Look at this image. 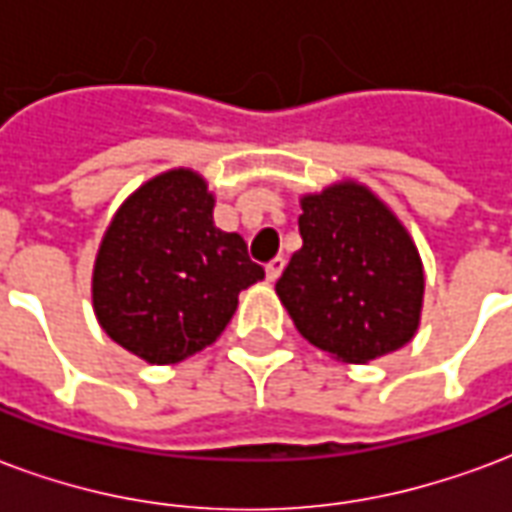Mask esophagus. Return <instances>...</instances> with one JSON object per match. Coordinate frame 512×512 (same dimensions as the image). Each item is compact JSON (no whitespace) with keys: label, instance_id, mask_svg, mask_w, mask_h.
<instances>
[{"label":"esophagus","instance_id":"34e87169","mask_svg":"<svg viewBox=\"0 0 512 512\" xmlns=\"http://www.w3.org/2000/svg\"><path fill=\"white\" fill-rule=\"evenodd\" d=\"M283 267H286V259H283V256H275V259L267 264V281H272V283L278 281V278H281Z\"/></svg>","mask_w":512,"mask_h":512}]
</instances>
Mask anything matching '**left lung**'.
Wrapping results in <instances>:
<instances>
[{
  "label": "left lung",
  "mask_w": 512,
  "mask_h": 512,
  "mask_svg": "<svg viewBox=\"0 0 512 512\" xmlns=\"http://www.w3.org/2000/svg\"><path fill=\"white\" fill-rule=\"evenodd\" d=\"M302 248L275 283L308 343L365 365L412 341L425 272L401 218L357 179L300 196Z\"/></svg>",
  "instance_id": "left-lung-1"
}]
</instances>
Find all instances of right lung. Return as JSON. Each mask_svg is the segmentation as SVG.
I'll use <instances>...</instances> for the list:
<instances>
[{
	"label": "right lung",
	"instance_id": "add662e5",
	"mask_svg": "<svg viewBox=\"0 0 512 512\" xmlns=\"http://www.w3.org/2000/svg\"><path fill=\"white\" fill-rule=\"evenodd\" d=\"M193 169L147 179L119 204L92 267V308L111 341L149 365L188 360L220 338L240 292L264 278L237 231L212 220Z\"/></svg>",
	"mask_w": 512,
	"mask_h": 512
}]
</instances>
